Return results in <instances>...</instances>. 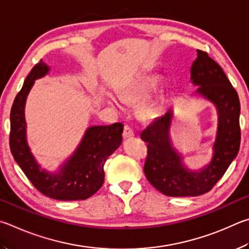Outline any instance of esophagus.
<instances>
[{"label": "esophagus", "mask_w": 249, "mask_h": 249, "mask_svg": "<svg viewBox=\"0 0 249 249\" xmlns=\"http://www.w3.org/2000/svg\"><path fill=\"white\" fill-rule=\"evenodd\" d=\"M122 137L124 139H131L134 137V133L132 131V129L129 127V125H124V133H122Z\"/></svg>", "instance_id": "34e87169"}]
</instances>
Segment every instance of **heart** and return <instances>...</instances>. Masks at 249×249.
Returning <instances> with one entry per match:
<instances>
[{
  "instance_id": "heart-1",
  "label": "heart",
  "mask_w": 249,
  "mask_h": 249,
  "mask_svg": "<svg viewBox=\"0 0 249 249\" xmlns=\"http://www.w3.org/2000/svg\"><path fill=\"white\" fill-rule=\"evenodd\" d=\"M162 77L156 73L144 74L134 80L130 81L120 91V98L130 104H141L151 97L159 89ZM108 104L117 106L118 103L113 96H107ZM163 112V106L160 102H146L139 107L138 115L142 121H154L160 117Z\"/></svg>"
}]
</instances>
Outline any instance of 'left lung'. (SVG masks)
Listing matches in <instances>:
<instances>
[{
	"label": "left lung",
	"instance_id": "obj_1",
	"mask_svg": "<svg viewBox=\"0 0 249 249\" xmlns=\"http://www.w3.org/2000/svg\"><path fill=\"white\" fill-rule=\"evenodd\" d=\"M190 82L198 87L194 97L211 103L216 110V131L209 163L191 169L185 162V154L174 146L169 133L172 108L141 133L149 150L145 176L152 186L169 197H195L210 191L237 156L241 144L238 95L220 65L201 50H197L191 64Z\"/></svg>",
	"mask_w": 249,
	"mask_h": 249
}]
</instances>
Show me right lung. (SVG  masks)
<instances>
[{
	"instance_id": "add662e5",
	"label": "right lung",
	"mask_w": 249,
	"mask_h": 249,
	"mask_svg": "<svg viewBox=\"0 0 249 249\" xmlns=\"http://www.w3.org/2000/svg\"><path fill=\"white\" fill-rule=\"evenodd\" d=\"M50 70L42 60L35 65L15 97L11 109V152L21 171L41 194L64 201L85 200L103 186L105 162L121 145L124 125H90L76 149L58 168H42L27 141L25 106L35 81L46 76Z\"/></svg>"
}]
</instances>
